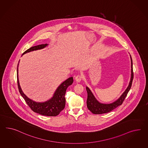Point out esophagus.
<instances>
[{"label":"esophagus","instance_id":"obj_1","mask_svg":"<svg viewBox=\"0 0 148 148\" xmlns=\"http://www.w3.org/2000/svg\"><path fill=\"white\" fill-rule=\"evenodd\" d=\"M82 79V77L80 75H78L76 77L75 80H76V82L77 83H80L81 82V80Z\"/></svg>","mask_w":148,"mask_h":148}]
</instances>
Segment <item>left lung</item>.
Returning a JSON list of instances; mask_svg holds the SVG:
<instances>
[{
  "mask_svg": "<svg viewBox=\"0 0 148 148\" xmlns=\"http://www.w3.org/2000/svg\"><path fill=\"white\" fill-rule=\"evenodd\" d=\"M130 61H131V76L130 79L129 81V85L125 91L121 95L119 98L114 101L113 102L110 103H105L99 102L98 100L95 98L94 95L92 92L89 87L86 86V89L87 92V99L86 101L87 108L91 111L93 114H101L107 113L110 112V111L114 110L118 106L122 105V102L124 101L127 95L128 94L133 82V61L132 57L130 55Z\"/></svg>",
  "mask_w": 148,
  "mask_h": 148,
  "instance_id": "left-lung-1",
  "label": "left lung"
}]
</instances>
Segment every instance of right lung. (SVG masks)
<instances>
[{"label":"right lung","mask_w":148,"mask_h":148,"mask_svg":"<svg viewBox=\"0 0 148 148\" xmlns=\"http://www.w3.org/2000/svg\"><path fill=\"white\" fill-rule=\"evenodd\" d=\"M49 46L48 44L40 45L38 46H34L31 47L29 49L27 50L23 55L25 53H30L33 51L43 49ZM18 66L17 68V82L19 88V92L21 95L25 99L27 105L29 106L31 110L34 112L41 114L45 116H57L62 110L64 108L65 106V95L67 88L73 82V77H70L67 79L63 82L57 87L56 90L55 91L53 97L43 102H38L33 100L29 98L26 95H25L20 87L19 83V77H18Z\"/></svg>","instance_id":"add662e5"}]
</instances>
